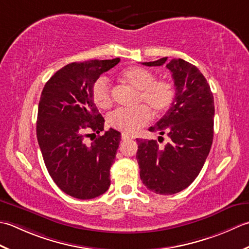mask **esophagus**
I'll list each match as a JSON object with an SVG mask.
<instances>
[{
	"label": "esophagus",
	"mask_w": 249,
	"mask_h": 249,
	"mask_svg": "<svg viewBox=\"0 0 249 249\" xmlns=\"http://www.w3.org/2000/svg\"><path fill=\"white\" fill-rule=\"evenodd\" d=\"M121 139H123V141H130V140H134L133 136H130V135H126V134H123V135H121Z\"/></svg>",
	"instance_id": "obj_1"
}]
</instances>
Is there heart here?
I'll list each match as a JSON object with an SVG mask.
<instances>
[{
	"label": "heart",
	"instance_id": "obj_1",
	"mask_svg": "<svg viewBox=\"0 0 249 249\" xmlns=\"http://www.w3.org/2000/svg\"><path fill=\"white\" fill-rule=\"evenodd\" d=\"M155 74L144 68H131L123 72L125 84L139 90L138 101L142 104L134 108H120L108 116L111 128L125 134H134L151 119L150 109L156 115L163 114L175 99V87L170 80L155 79ZM92 99L99 108L107 109L114 103L113 91L108 80L101 76L92 87Z\"/></svg>",
	"mask_w": 249,
	"mask_h": 249
}]
</instances>
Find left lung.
Instances as JSON below:
<instances>
[{"label": "left lung", "mask_w": 249, "mask_h": 249, "mask_svg": "<svg viewBox=\"0 0 249 249\" xmlns=\"http://www.w3.org/2000/svg\"><path fill=\"white\" fill-rule=\"evenodd\" d=\"M167 58L143 62L160 67ZM175 86V99L150 132L166 134L160 147L156 140H136L140 176L147 189L158 195H174L187 188L199 175L210 154L214 136V96L199 69L182 59L166 64ZM160 139L163 140L162 136Z\"/></svg>", "instance_id": "left-lung-1"}]
</instances>
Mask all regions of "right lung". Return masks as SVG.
<instances>
[{
  "mask_svg": "<svg viewBox=\"0 0 249 249\" xmlns=\"http://www.w3.org/2000/svg\"><path fill=\"white\" fill-rule=\"evenodd\" d=\"M119 61L70 63L49 78L40 94L36 136L45 165L55 185L76 199H93L109 188L121 136L114 129L99 134L105 120L93 102L92 87ZM95 134L100 135L89 144L87 139Z\"/></svg>",
  "mask_w": 249,
  "mask_h": 249,
  "instance_id": "right-lung-1",
  "label": "right lung"
}]
</instances>
